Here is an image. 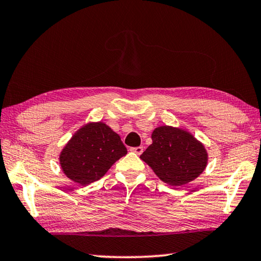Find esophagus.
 <instances>
[{
	"label": "esophagus",
	"mask_w": 261,
	"mask_h": 261,
	"mask_svg": "<svg viewBox=\"0 0 261 261\" xmlns=\"http://www.w3.org/2000/svg\"><path fill=\"white\" fill-rule=\"evenodd\" d=\"M131 151L134 152V153H136L137 155H140V154L143 153L144 148H143V147H140V146H138V147H134V148H131Z\"/></svg>",
	"instance_id": "obj_1"
}]
</instances>
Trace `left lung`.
<instances>
[{
	"instance_id": "obj_1",
	"label": "left lung",
	"mask_w": 261,
	"mask_h": 261,
	"mask_svg": "<svg viewBox=\"0 0 261 261\" xmlns=\"http://www.w3.org/2000/svg\"><path fill=\"white\" fill-rule=\"evenodd\" d=\"M140 159L162 182L182 187L204 173L208 163L205 145L180 126L161 125L152 132V144Z\"/></svg>"
}]
</instances>
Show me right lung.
Instances as JSON below:
<instances>
[{"label": "right lung", "mask_w": 261, "mask_h": 261, "mask_svg": "<svg viewBox=\"0 0 261 261\" xmlns=\"http://www.w3.org/2000/svg\"><path fill=\"white\" fill-rule=\"evenodd\" d=\"M127 153L121 137L105 122H88L68 140L60 153V166L69 179L87 185L100 179Z\"/></svg>", "instance_id": "1"}]
</instances>
